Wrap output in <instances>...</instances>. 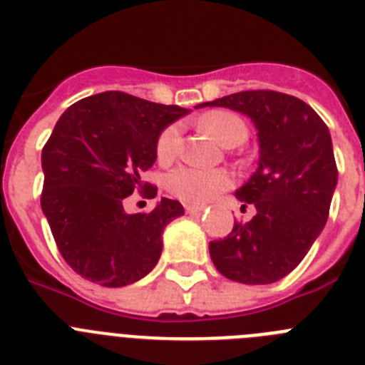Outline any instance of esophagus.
Wrapping results in <instances>:
<instances>
[{
	"label": "esophagus",
	"instance_id": "obj_1",
	"mask_svg": "<svg viewBox=\"0 0 365 365\" xmlns=\"http://www.w3.org/2000/svg\"><path fill=\"white\" fill-rule=\"evenodd\" d=\"M185 210L188 214H199V212L205 210V206L202 205H185Z\"/></svg>",
	"mask_w": 365,
	"mask_h": 365
}]
</instances>
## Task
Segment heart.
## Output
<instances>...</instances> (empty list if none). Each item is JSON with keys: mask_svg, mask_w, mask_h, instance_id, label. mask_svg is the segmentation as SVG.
Returning <instances> with one entry per match:
<instances>
[{"mask_svg": "<svg viewBox=\"0 0 365 365\" xmlns=\"http://www.w3.org/2000/svg\"><path fill=\"white\" fill-rule=\"evenodd\" d=\"M201 125L219 144L227 148L240 146L247 140V122L232 111L215 109L201 117ZM180 150V128L168 125L157 140V159L160 163H172ZM170 190L177 197L192 205H205L212 201L219 192L230 185V177L222 170H205L197 166H180L170 175Z\"/></svg>", "mask_w": 365, "mask_h": 365, "instance_id": "b5f03b06", "label": "heart"}]
</instances>
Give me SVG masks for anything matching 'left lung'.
<instances>
[{
    "mask_svg": "<svg viewBox=\"0 0 365 365\" xmlns=\"http://www.w3.org/2000/svg\"><path fill=\"white\" fill-rule=\"evenodd\" d=\"M206 106L247 115L259 143L257 170L235 190L256 215L210 241L212 261L232 282H278L299 265L327 222L338 180L329 128L303 100L278 91L234 93L197 108Z\"/></svg>",
    "mask_w": 365,
    "mask_h": 365,
    "instance_id": "1",
    "label": "left lung"
}]
</instances>
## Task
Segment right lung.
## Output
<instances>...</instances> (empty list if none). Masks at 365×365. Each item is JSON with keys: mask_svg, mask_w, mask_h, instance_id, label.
<instances>
[{"mask_svg": "<svg viewBox=\"0 0 365 365\" xmlns=\"http://www.w3.org/2000/svg\"><path fill=\"white\" fill-rule=\"evenodd\" d=\"M188 113L106 91L74 102L58 118L41 151V210L58 250L82 278L125 287L157 265L164 228L185 208L163 197L148 214H125L124 201L137 190L155 197L157 188L140 177L157 159L164 128Z\"/></svg>", "mask_w": 365, "mask_h": 365, "instance_id": "right-lung-1", "label": "right lung"}]
</instances>
